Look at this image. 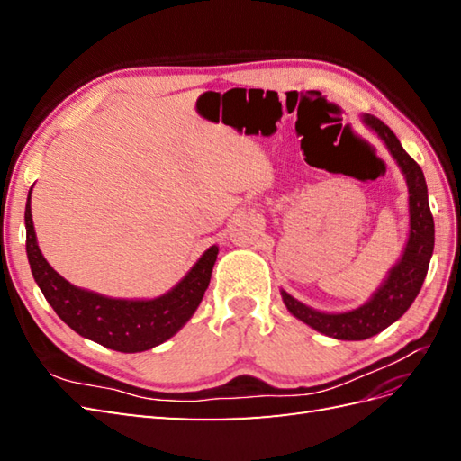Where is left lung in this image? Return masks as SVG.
Wrapping results in <instances>:
<instances>
[{
	"label": "left lung",
	"instance_id": "1",
	"mask_svg": "<svg viewBox=\"0 0 461 461\" xmlns=\"http://www.w3.org/2000/svg\"><path fill=\"white\" fill-rule=\"evenodd\" d=\"M362 121L372 131L378 132L406 176L410 194V236L404 256L393 267L384 285L372 295V299L348 312L329 315V312H321L303 305L297 299H293L289 293L281 291L283 303L291 311V315L307 322L309 327L322 332V335L339 340H365L368 337H375L402 317L414 303L420 289H422L429 258H432L434 251V218L432 212H429L428 185L422 168L414 158H410L402 144L396 139V134L380 119L365 114Z\"/></svg>",
	"mask_w": 461,
	"mask_h": 461
}]
</instances>
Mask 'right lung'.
Instances as JSON below:
<instances>
[{
	"instance_id": "obj_1",
	"label": "right lung",
	"mask_w": 461,
	"mask_h": 461,
	"mask_svg": "<svg viewBox=\"0 0 461 461\" xmlns=\"http://www.w3.org/2000/svg\"><path fill=\"white\" fill-rule=\"evenodd\" d=\"M32 192L25 205L27 259L33 279L53 311L81 337L119 352H142L176 335L198 309L210 285L218 248L212 246L178 285L152 301H126L71 285L49 266L37 246L32 220Z\"/></svg>"
}]
</instances>
